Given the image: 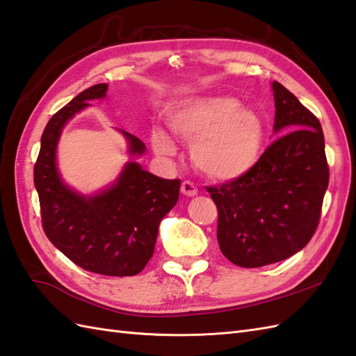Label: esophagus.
Instances as JSON below:
<instances>
[{
	"label": "esophagus",
	"instance_id": "esophagus-1",
	"mask_svg": "<svg viewBox=\"0 0 356 356\" xmlns=\"http://www.w3.org/2000/svg\"><path fill=\"white\" fill-rule=\"evenodd\" d=\"M180 191H181V194H184V195L194 197V195H197L198 189H197V186H194V184H191V181L185 180L184 184H181V186H180Z\"/></svg>",
	"mask_w": 356,
	"mask_h": 356
}]
</instances>
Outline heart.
<instances>
[{
	"label": "heart",
	"instance_id": "obj_1",
	"mask_svg": "<svg viewBox=\"0 0 356 356\" xmlns=\"http://www.w3.org/2000/svg\"><path fill=\"white\" fill-rule=\"evenodd\" d=\"M167 124L172 135L191 145L194 167L211 180L243 177L261 158L264 122L254 111L239 107L235 98L186 102L167 115ZM152 145L161 156L176 153L175 143L162 130L152 131Z\"/></svg>",
	"mask_w": 356,
	"mask_h": 356
}]
</instances>
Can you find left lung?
Masks as SVG:
<instances>
[{
	"label": "left lung",
	"mask_w": 356,
	"mask_h": 356,
	"mask_svg": "<svg viewBox=\"0 0 356 356\" xmlns=\"http://www.w3.org/2000/svg\"><path fill=\"white\" fill-rule=\"evenodd\" d=\"M275 130L280 135L243 177L208 186L218 209L221 253L244 268L284 261L316 234L329 165L318 118L273 81Z\"/></svg>",
	"instance_id": "obj_1"
}]
</instances>
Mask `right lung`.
Instances as JSON below:
<instances>
[{
	"label": "right lung",
	"instance_id": "add662e5",
	"mask_svg": "<svg viewBox=\"0 0 356 356\" xmlns=\"http://www.w3.org/2000/svg\"><path fill=\"white\" fill-rule=\"evenodd\" d=\"M106 92V83L90 86L48 121L35 163V186L44 232L66 258L97 275L135 276L153 256L159 222L179 200L180 180L161 179L129 162L111 188L86 197L66 186L56 167L65 124ZM122 135L130 154L145 152L139 138L124 130Z\"/></svg>",
	"mask_w": 356,
	"mask_h": 356
}]
</instances>
